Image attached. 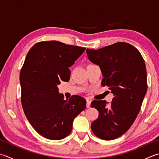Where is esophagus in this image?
<instances>
[{
    "label": "esophagus",
    "mask_w": 159,
    "mask_h": 159,
    "mask_svg": "<svg viewBox=\"0 0 159 159\" xmlns=\"http://www.w3.org/2000/svg\"><path fill=\"white\" fill-rule=\"evenodd\" d=\"M90 105H91V100L87 99V104H86V106H87V108L90 107Z\"/></svg>",
    "instance_id": "esophagus-1"
}]
</instances>
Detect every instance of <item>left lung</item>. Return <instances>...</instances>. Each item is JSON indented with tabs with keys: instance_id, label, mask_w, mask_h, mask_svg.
<instances>
[{
	"instance_id": "1",
	"label": "left lung",
	"mask_w": 159,
	"mask_h": 159,
	"mask_svg": "<svg viewBox=\"0 0 159 159\" xmlns=\"http://www.w3.org/2000/svg\"><path fill=\"white\" fill-rule=\"evenodd\" d=\"M89 60L99 66L103 79L114 94L112 102L94 100L91 107L99 117L91 125L97 137L111 140L122 135L131 127L142 106L148 89L146 66L136 48L117 42L100 49H86Z\"/></svg>"
}]
</instances>
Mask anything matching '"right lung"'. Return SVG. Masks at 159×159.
<instances>
[{"label": "right lung", "mask_w": 159, "mask_h": 159, "mask_svg": "<svg viewBox=\"0 0 159 159\" xmlns=\"http://www.w3.org/2000/svg\"><path fill=\"white\" fill-rule=\"evenodd\" d=\"M85 48L57 41L40 42L32 47L20 72L21 104L30 125L43 137L61 140L72 129L74 118L86 108V100L73 95L65 100L57 85L68 81L69 67Z\"/></svg>", "instance_id": "add662e5"}]
</instances>
